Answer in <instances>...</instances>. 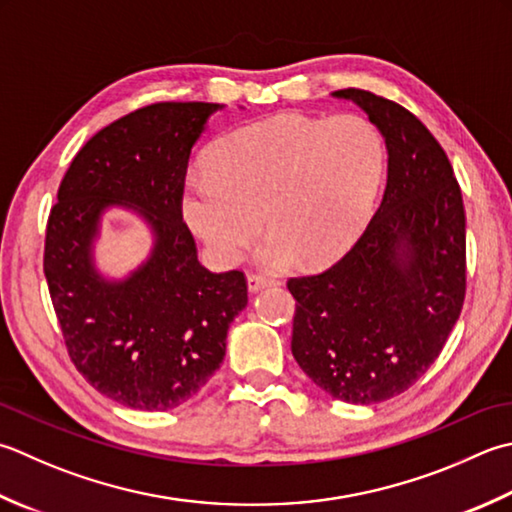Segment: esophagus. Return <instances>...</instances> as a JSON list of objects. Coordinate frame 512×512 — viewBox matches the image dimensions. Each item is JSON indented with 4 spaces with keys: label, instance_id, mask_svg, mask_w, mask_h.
<instances>
[{
    "label": "esophagus",
    "instance_id": "1",
    "mask_svg": "<svg viewBox=\"0 0 512 512\" xmlns=\"http://www.w3.org/2000/svg\"><path fill=\"white\" fill-rule=\"evenodd\" d=\"M246 282H248V290H250V293H257V290H262V288H266V286H273L275 279L264 277V275H248Z\"/></svg>",
    "mask_w": 512,
    "mask_h": 512
}]
</instances>
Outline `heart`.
Listing matches in <instances>:
<instances>
[{
  "mask_svg": "<svg viewBox=\"0 0 512 512\" xmlns=\"http://www.w3.org/2000/svg\"><path fill=\"white\" fill-rule=\"evenodd\" d=\"M384 177V142L359 115H277L230 130L186 175L188 224L224 264L262 233L259 262H335L364 235Z\"/></svg>",
  "mask_w": 512,
  "mask_h": 512,
  "instance_id": "heart-1",
  "label": "heart"
}]
</instances>
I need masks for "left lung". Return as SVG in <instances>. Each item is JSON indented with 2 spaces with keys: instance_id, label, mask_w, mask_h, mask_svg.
Here are the masks:
<instances>
[{
  "instance_id": "obj_1",
  "label": "left lung",
  "mask_w": 512,
  "mask_h": 512,
  "mask_svg": "<svg viewBox=\"0 0 512 512\" xmlns=\"http://www.w3.org/2000/svg\"><path fill=\"white\" fill-rule=\"evenodd\" d=\"M384 137V199L359 242L322 275L295 277L293 350L330 397L379 404L442 353L466 293V213L444 148L419 119L368 90L330 93Z\"/></svg>"
}]
</instances>
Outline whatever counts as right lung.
Segmentation results:
<instances>
[{
    "label": "right lung",
    "instance_id": "right-lung-1",
    "mask_svg": "<svg viewBox=\"0 0 512 512\" xmlns=\"http://www.w3.org/2000/svg\"><path fill=\"white\" fill-rule=\"evenodd\" d=\"M224 104L139 108L88 139L46 226L44 275L79 373L137 410H170L199 393L226 355V335L248 304L244 273H210L182 219L190 150ZM128 209L151 250L122 278L96 266L103 215Z\"/></svg>",
    "mask_w": 512,
    "mask_h": 512
}]
</instances>
